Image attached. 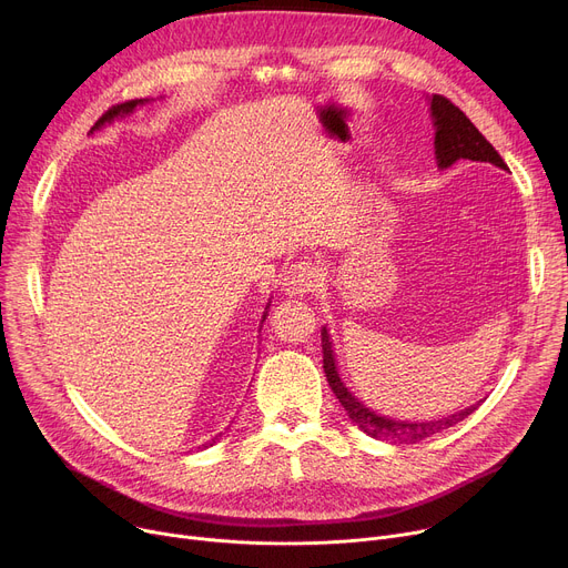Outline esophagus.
<instances>
[{
  "label": "esophagus",
  "instance_id": "esophagus-1",
  "mask_svg": "<svg viewBox=\"0 0 568 568\" xmlns=\"http://www.w3.org/2000/svg\"><path fill=\"white\" fill-rule=\"evenodd\" d=\"M320 285V270L315 262H296L285 272L283 290L290 296H304Z\"/></svg>",
  "mask_w": 568,
  "mask_h": 568
}]
</instances>
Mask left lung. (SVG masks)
Segmentation results:
<instances>
[{
    "instance_id": "left-lung-1",
    "label": "left lung",
    "mask_w": 568,
    "mask_h": 568,
    "mask_svg": "<svg viewBox=\"0 0 568 568\" xmlns=\"http://www.w3.org/2000/svg\"><path fill=\"white\" fill-rule=\"evenodd\" d=\"M429 104H432L429 109H432V119H434V128H436L434 148H436L438 169H447L457 160L488 162V164H496L500 169H507V164L498 155V150L484 139V134L470 123V119L459 106H455L443 95H432ZM322 352H324L326 382H328L331 390L335 393L339 404L345 406L352 423L372 438L390 440V443H420L447 427H455L457 423L468 418V415L479 406V404H473L459 413H452V415H445V418L425 420V423L386 418V415L374 413L363 402H358L349 393V388L343 384V379H339L335 354H333V343H331V335L326 328H322Z\"/></svg>"
}]
</instances>
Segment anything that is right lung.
<instances>
[{
  "instance_id": "add662e5",
  "label": "right lung",
  "mask_w": 568,
  "mask_h": 568,
  "mask_svg": "<svg viewBox=\"0 0 568 568\" xmlns=\"http://www.w3.org/2000/svg\"><path fill=\"white\" fill-rule=\"evenodd\" d=\"M143 102H148V100H128V102H123V104H113V106H111V109H109V111H104V113H102V116H100V119H98V123H95V125H93V130H98V128H102V125H104V123H111V121H113V119H116V116H125V113H130V111H134V106H139V104H143ZM264 320H267V313H264V315H262V322H264ZM219 436H221V434H219ZM219 436H214V438H212V440H210V443H205V445H203V447H207V445H212V443H216V438H219Z\"/></svg>"
}]
</instances>
